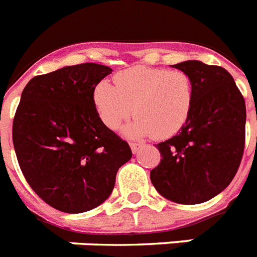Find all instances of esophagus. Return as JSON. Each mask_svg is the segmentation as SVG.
Here are the masks:
<instances>
[{"label":"esophagus","mask_w":257,"mask_h":257,"mask_svg":"<svg viewBox=\"0 0 257 257\" xmlns=\"http://www.w3.org/2000/svg\"><path fill=\"white\" fill-rule=\"evenodd\" d=\"M142 143H139V142H131L130 143V147H131V150H133V153L134 154H137L139 151V150L142 149Z\"/></svg>","instance_id":"1"}]
</instances>
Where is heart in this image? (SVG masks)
I'll return each mask as SVG.
<instances>
[{
	"label": "heart",
	"instance_id": "heart-1",
	"mask_svg": "<svg viewBox=\"0 0 257 257\" xmlns=\"http://www.w3.org/2000/svg\"><path fill=\"white\" fill-rule=\"evenodd\" d=\"M93 102L100 120L110 130H118L134 112L137 119L127 127L126 134L171 138L190 119L195 83L183 70L128 67L114 77V86L100 81L94 87Z\"/></svg>",
	"mask_w": 257,
	"mask_h": 257
}]
</instances>
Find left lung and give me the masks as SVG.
<instances>
[{
  "mask_svg": "<svg viewBox=\"0 0 257 257\" xmlns=\"http://www.w3.org/2000/svg\"><path fill=\"white\" fill-rule=\"evenodd\" d=\"M172 67L194 79V107L183 128L157 145L162 159L150 179L168 200L198 204L220 194L237 172L245 145V102L223 67L200 61Z\"/></svg>",
  "mask_w": 257,
  "mask_h": 257,
  "instance_id": "obj_1",
  "label": "left lung"
}]
</instances>
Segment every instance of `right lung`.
I'll return each instance as SVG.
<instances>
[{
	"mask_svg": "<svg viewBox=\"0 0 257 257\" xmlns=\"http://www.w3.org/2000/svg\"><path fill=\"white\" fill-rule=\"evenodd\" d=\"M111 69L81 63L32 78L13 120V145L25 179L53 208L98 207L112 192L119 167L133 157L103 124L93 91Z\"/></svg>",
	"mask_w": 257,
	"mask_h": 257,
	"instance_id": "obj_1",
	"label": "right lung"
}]
</instances>
